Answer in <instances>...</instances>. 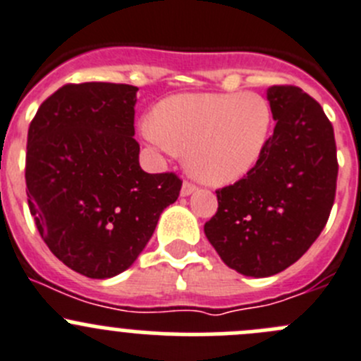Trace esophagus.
Returning <instances> with one entry per match:
<instances>
[{
  "instance_id": "esophagus-1",
  "label": "esophagus",
  "mask_w": 361,
  "mask_h": 361,
  "mask_svg": "<svg viewBox=\"0 0 361 361\" xmlns=\"http://www.w3.org/2000/svg\"><path fill=\"white\" fill-rule=\"evenodd\" d=\"M195 191H197V186H195V184L184 183L183 190H180V195H183V197H190V195L195 193Z\"/></svg>"
}]
</instances>
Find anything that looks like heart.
<instances>
[{
  "label": "heart",
  "mask_w": 361,
  "mask_h": 361,
  "mask_svg": "<svg viewBox=\"0 0 361 361\" xmlns=\"http://www.w3.org/2000/svg\"><path fill=\"white\" fill-rule=\"evenodd\" d=\"M266 97L246 94H180L164 99L140 122L149 145L168 156L186 150V166L202 183L226 186L260 163L273 135Z\"/></svg>",
  "instance_id": "heart-1"
}]
</instances>
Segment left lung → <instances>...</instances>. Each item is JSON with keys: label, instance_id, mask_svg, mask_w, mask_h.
Segmentation results:
<instances>
[{"label": "left lung", "instance_id": "8db88e82", "mask_svg": "<svg viewBox=\"0 0 361 361\" xmlns=\"http://www.w3.org/2000/svg\"><path fill=\"white\" fill-rule=\"evenodd\" d=\"M267 101L276 120L260 163L216 191L205 223L209 243L245 276H273L301 259L324 228L337 190V147L321 104L301 88L274 85Z\"/></svg>", "mask_w": 361, "mask_h": 361}]
</instances>
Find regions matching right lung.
Here are the masks:
<instances>
[{
	"mask_svg": "<svg viewBox=\"0 0 361 361\" xmlns=\"http://www.w3.org/2000/svg\"><path fill=\"white\" fill-rule=\"evenodd\" d=\"M136 92L133 85H65L30 123V212L53 255L88 278L133 266L183 186L175 173L140 166Z\"/></svg>",
	"mask_w": 361,
	"mask_h": 361,
	"instance_id": "right-lung-1",
	"label": "right lung"
}]
</instances>
